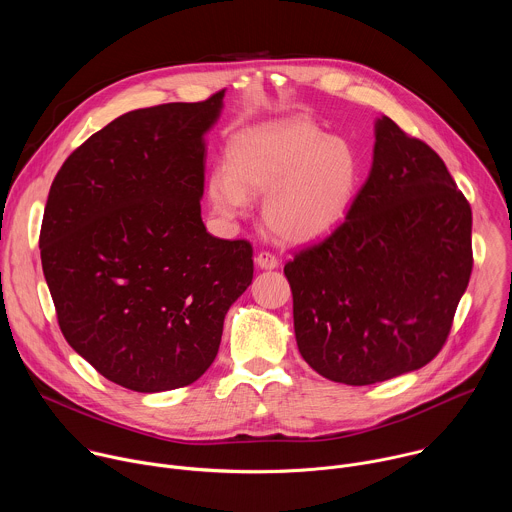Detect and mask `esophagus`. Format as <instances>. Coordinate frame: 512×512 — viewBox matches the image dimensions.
<instances>
[{
    "mask_svg": "<svg viewBox=\"0 0 512 512\" xmlns=\"http://www.w3.org/2000/svg\"><path fill=\"white\" fill-rule=\"evenodd\" d=\"M255 265L259 267V269H277L279 267V261H277V257L275 255H271V253H267V251H261V253H257V257H255Z\"/></svg>",
    "mask_w": 512,
    "mask_h": 512,
    "instance_id": "1",
    "label": "esophagus"
}]
</instances>
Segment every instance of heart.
I'll return each mask as SVG.
<instances>
[{"label": "heart", "mask_w": 512, "mask_h": 512, "mask_svg": "<svg viewBox=\"0 0 512 512\" xmlns=\"http://www.w3.org/2000/svg\"><path fill=\"white\" fill-rule=\"evenodd\" d=\"M356 148L329 136L305 116H287L237 132L227 144V168L215 166L207 197L215 213L239 219L249 197H263V223L287 245L329 237L346 221L360 187Z\"/></svg>", "instance_id": "b5f03b06"}]
</instances>
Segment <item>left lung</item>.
<instances>
[{
	"label": "left lung",
	"instance_id": "8db88e82",
	"mask_svg": "<svg viewBox=\"0 0 512 512\" xmlns=\"http://www.w3.org/2000/svg\"><path fill=\"white\" fill-rule=\"evenodd\" d=\"M346 223L285 265L301 358L370 386L420 370L444 346L472 271V213L442 158L388 116Z\"/></svg>",
	"mask_w": 512,
	"mask_h": 512
}]
</instances>
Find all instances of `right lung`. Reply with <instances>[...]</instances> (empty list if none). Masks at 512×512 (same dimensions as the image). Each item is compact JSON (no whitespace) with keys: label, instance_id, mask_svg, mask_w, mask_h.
Returning a JSON list of instances; mask_svg holds the SVG:
<instances>
[{"label":"right lung","instance_id":"add662e5","mask_svg":"<svg viewBox=\"0 0 512 512\" xmlns=\"http://www.w3.org/2000/svg\"><path fill=\"white\" fill-rule=\"evenodd\" d=\"M223 98L118 116L68 156L48 195L40 249L60 329L134 392L199 380L253 279L251 245L213 237L201 217L205 134Z\"/></svg>","mask_w":512,"mask_h":512}]
</instances>
